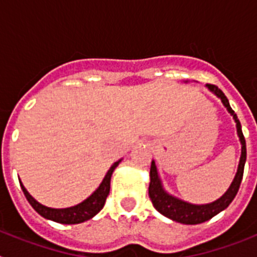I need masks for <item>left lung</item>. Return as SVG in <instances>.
Listing matches in <instances>:
<instances>
[{
  "label": "left lung",
  "mask_w": 257,
  "mask_h": 257,
  "mask_svg": "<svg viewBox=\"0 0 257 257\" xmlns=\"http://www.w3.org/2000/svg\"><path fill=\"white\" fill-rule=\"evenodd\" d=\"M206 86H207L210 91H212L217 97H220L221 103L224 104V106L228 109V112L234 118L235 123H237V134L239 136L240 145H242V152H240V160L239 165H238L237 174H235L234 180L230 184L229 189L219 199H216L215 202H211V203H207V205H193V203L181 201V199L169 194L163 189L160 175H158V171H157L156 163H154V161H152L149 198H151L154 208L158 212L162 213L163 216L169 217V219L174 220L176 222L187 224V225H194V224H201V222L207 221V220H210L211 217L221 212L222 210H225L230 205L231 201L234 199L235 194L238 193V189H239L240 181H242V178H243L244 163H246V140H244L242 127H240V122L238 119L237 114L230 108L228 99H226L224 92L217 86L210 85V83H207Z\"/></svg>",
  "instance_id": "1"
}]
</instances>
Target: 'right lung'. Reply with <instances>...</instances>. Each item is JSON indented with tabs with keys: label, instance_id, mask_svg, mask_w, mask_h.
Here are the masks:
<instances>
[{
	"label": "right lung",
	"instance_id": "add662e5",
	"mask_svg": "<svg viewBox=\"0 0 257 257\" xmlns=\"http://www.w3.org/2000/svg\"><path fill=\"white\" fill-rule=\"evenodd\" d=\"M119 162H121V160L113 163L112 167L106 172L105 178L103 179L101 184L99 185V188L92 193L91 196L86 198L83 202H81V203H78V205L68 208L46 207V206L41 205L40 202L36 201L29 194L28 190L22 184V181H20V187H22L23 193H24V196L28 199L32 207L35 208L42 217L52 220L55 222H60V224H79V222L92 219L104 207L105 199L109 194V190H110V178H112L113 171H114V169Z\"/></svg>",
	"mask_w": 257,
	"mask_h": 257
}]
</instances>
